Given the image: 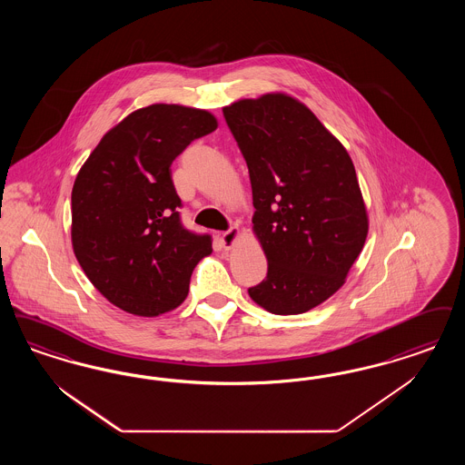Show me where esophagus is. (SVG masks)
<instances>
[{
  "mask_svg": "<svg viewBox=\"0 0 465 465\" xmlns=\"http://www.w3.org/2000/svg\"><path fill=\"white\" fill-rule=\"evenodd\" d=\"M237 237H239V228H237V226H232V228H228L226 232L222 233V237H220V239H222L223 247L228 249V247H232V245H233V242H235Z\"/></svg>",
  "mask_w": 465,
  "mask_h": 465,
  "instance_id": "esophagus-1",
  "label": "esophagus"
}]
</instances>
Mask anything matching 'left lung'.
<instances>
[{"instance_id":"8db88e82","label":"left lung","mask_w":465,"mask_h":465,"mask_svg":"<svg viewBox=\"0 0 465 465\" xmlns=\"http://www.w3.org/2000/svg\"><path fill=\"white\" fill-rule=\"evenodd\" d=\"M252 186L254 233L268 260L249 296L299 315L344 283L369 232L350 153L292 96L262 94L223 109Z\"/></svg>"}]
</instances>
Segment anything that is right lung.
Segmentation results:
<instances>
[{
    "label": "right lung",
    "instance_id": "right-lung-1",
    "mask_svg": "<svg viewBox=\"0 0 465 465\" xmlns=\"http://www.w3.org/2000/svg\"><path fill=\"white\" fill-rule=\"evenodd\" d=\"M218 121L155 104L130 114L92 152L73 186V247L83 272L117 308L157 316L180 306L209 233L182 223L171 164Z\"/></svg>",
    "mask_w": 465,
    "mask_h": 465
}]
</instances>
